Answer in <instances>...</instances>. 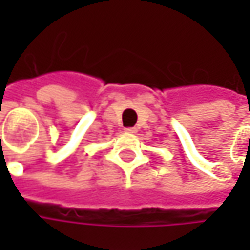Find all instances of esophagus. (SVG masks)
I'll return each mask as SVG.
<instances>
[{"label": "esophagus", "instance_id": "1", "mask_svg": "<svg viewBox=\"0 0 250 250\" xmlns=\"http://www.w3.org/2000/svg\"><path fill=\"white\" fill-rule=\"evenodd\" d=\"M136 128H125V133H136Z\"/></svg>", "mask_w": 250, "mask_h": 250}]
</instances>
